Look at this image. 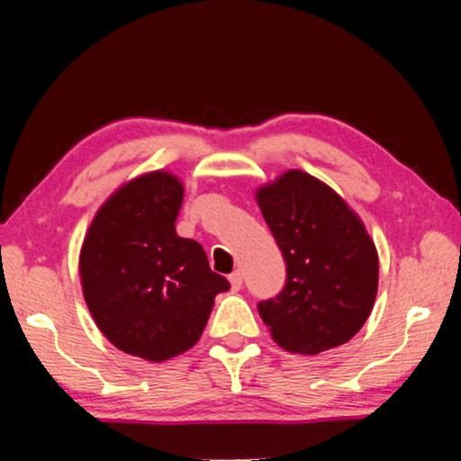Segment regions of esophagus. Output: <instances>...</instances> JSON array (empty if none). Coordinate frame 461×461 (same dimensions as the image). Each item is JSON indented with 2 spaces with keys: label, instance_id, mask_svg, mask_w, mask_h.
<instances>
[{
  "label": "esophagus",
  "instance_id": "obj_1",
  "mask_svg": "<svg viewBox=\"0 0 461 461\" xmlns=\"http://www.w3.org/2000/svg\"><path fill=\"white\" fill-rule=\"evenodd\" d=\"M229 281H230L232 292H239V289H241V285H243V275L239 273V270H235V273L229 276Z\"/></svg>",
  "mask_w": 461,
  "mask_h": 461
}]
</instances>
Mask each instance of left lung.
Masks as SVG:
<instances>
[{
    "label": "left lung",
    "mask_w": 461,
    "mask_h": 461,
    "mask_svg": "<svg viewBox=\"0 0 461 461\" xmlns=\"http://www.w3.org/2000/svg\"><path fill=\"white\" fill-rule=\"evenodd\" d=\"M256 201L287 264V281L258 312L281 348L319 355L357 336L377 294V251L365 224L314 176L289 169Z\"/></svg>",
    "instance_id": "8db88e82"
}]
</instances>
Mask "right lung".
<instances>
[{
    "label": "right lung",
    "mask_w": 461,
    "mask_h": 461,
    "mask_svg": "<svg viewBox=\"0 0 461 461\" xmlns=\"http://www.w3.org/2000/svg\"><path fill=\"white\" fill-rule=\"evenodd\" d=\"M182 182L149 172L119 186L94 216L81 245L86 304L113 346L167 361L199 342L213 298L230 289L203 248L176 235Z\"/></svg>",
    "instance_id": "obj_1"
}]
</instances>
